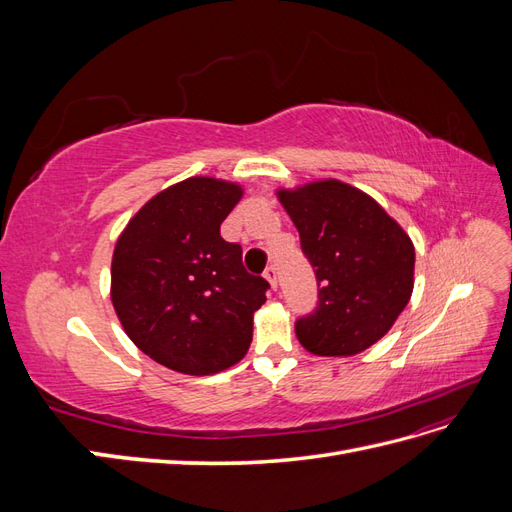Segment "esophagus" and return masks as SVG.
<instances>
[{
  "label": "esophagus",
  "instance_id": "obj_1",
  "mask_svg": "<svg viewBox=\"0 0 512 512\" xmlns=\"http://www.w3.org/2000/svg\"><path fill=\"white\" fill-rule=\"evenodd\" d=\"M265 280L269 282V286L275 290L277 288V273H275V267H267L265 271Z\"/></svg>",
  "mask_w": 512,
  "mask_h": 512
}]
</instances>
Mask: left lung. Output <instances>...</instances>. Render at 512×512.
<instances>
[{
	"label": "left lung",
	"instance_id": "1",
	"mask_svg": "<svg viewBox=\"0 0 512 512\" xmlns=\"http://www.w3.org/2000/svg\"><path fill=\"white\" fill-rule=\"evenodd\" d=\"M318 280V307L297 322L316 356H354L391 331L414 290V243L363 190L339 179L277 188Z\"/></svg>",
	"mask_w": 512,
	"mask_h": 512
}]
</instances>
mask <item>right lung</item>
<instances>
[{"instance_id":"add662e5","label":"right lung","mask_w":512,"mask_h":512,"mask_svg":"<svg viewBox=\"0 0 512 512\" xmlns=\"http://www.w3.org/2000/svg\"><path fill=\"white\" fill-rule=\"evenodd\" d=\"M241 198L237 181L183 179L149 198L115 243L111 301L121 327L179 374H218L252 344L269 284L247 273L241 245L220 235Z\"/></svg>"}]
</instances>
